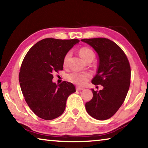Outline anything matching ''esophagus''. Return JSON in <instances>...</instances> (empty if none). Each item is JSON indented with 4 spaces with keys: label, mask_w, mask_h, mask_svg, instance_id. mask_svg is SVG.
Masks as SVG:
<instances>
[{
    "label": "esophagus",
    "mask_w": 148,
    "mask_h": 148,
    "mask_svg": "<svg viewBox=\"0 0 148 148\" xmlns=\"http://www.w3.org/2000/svg\"><path fill=\"white\" fill-rule=\"evenodd\" d=\"M84 89L82 88V87H76V90L77 91H82V90H83Z\"/></svg>",
    "instance_id": "1"
}]
</instances>
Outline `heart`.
<instances>
[{
  "label": "heart",
  "instance_id": "obj_1",
  "mask_svg": "<svg viewBox=\"0 0 148 148\" xmlns=\"http://www.w3.org/2000/svg\"><path fill=\"white\" fill-rule=\"evenodd\" d=\"M79 56L82 57V59L84 61H86L87 59L90 58V57H93L95 56L94 52L92 50L88 48V47H82L79 50ZM71 56V53L68 52L64 57L63 60V63L64 64H66L68 59ZM91 74H89V72H72L71 73L67 75V79L69 81H71L72 83L74 84H76L77 86H84L86 84L88 80L91 77Z\"/></svg>",
  "mask_w": 148,
  "mask_h": 148
}]
</instances>
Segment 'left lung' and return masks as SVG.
<instances>
[{
    "mask_svg": "<svg viewBox=\"0 0 148 148\" xmlns=\"http://www.w3.org/2000/svg\"><path fill=\"white\" fill-rule=\"evenodd\" d=\"M97 52L99 57L96 75L91 82L103 89L95 91L86 103L87 112L93 118L106 120L113 116L123 103L131 84V67L123 51L113 41L105 38L82 39Z\"/></svg>",
    "mask_w": 148,
    "mask_h": 148,
    "instance_id": "1",
    "label": "left lung"
}]
</instances>
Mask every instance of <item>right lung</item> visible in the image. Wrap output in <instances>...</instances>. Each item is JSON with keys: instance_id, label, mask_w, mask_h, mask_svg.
Returning <instances> with one entry per match:
<instances>
[{"instance_id": "right-lung-1", "label": "right lung", "mask_w": 148, "mask_h": 148, "mask_svg": "<svg viewBox=\"0 0 148 148\" xmlns=\"http://www.w3.org/2000/svg\"><path fill=\"white\" fill-rule=\"evenodd\" d=\"M77 39L45 38L27 52L19 74L20 87L25 100L37 116L45 120L59 117L66 107L70 95L76 92L68 82L56 84L53 73L63 69L64 57Z\"/></svg>"}]
</instances>
